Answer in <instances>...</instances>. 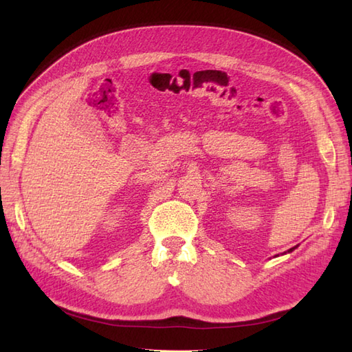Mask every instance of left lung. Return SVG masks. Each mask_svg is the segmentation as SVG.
I'll return each instance as SVG.
<instances>
[{
  "mask_svg": "<svg viewBox=\"0 0 352 352\" xmlns=\"http://www.w3.org/2000/svg\"><path fill=\"white\" fill-rule=\"evenodd\" d=\"M295 248H296V246H295ZM295 248H290V250H289V251H287V252H292V251H294V250H295Z\"/></svg>",
  "mask_w": 352,
  "mask_h": 352,
  "instance_id": "1",
  "label": "left lung"
}]
</instances>
